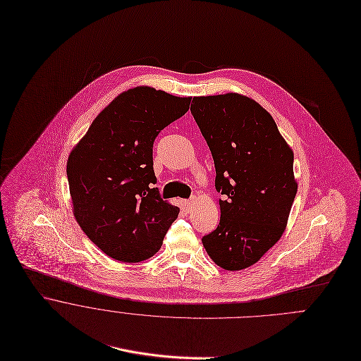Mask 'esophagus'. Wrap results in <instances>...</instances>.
Segmentation results:
<instances>
[{"instance_id":"34e87169","label":"esophagus","mask_w":361,"mask_h":361,"mask_svg":"<svg viewBox=\"0 0 361 361\" xmlns=\"http://www.w3.org/2000/svg\"><path fill=\"white\" fill-rule=\"evenodd\" d=\"M183 204H184V208H185L187 211H191V209L194 208V205H195V198H191V200H185Z\"/></svg>"}]
</instances>
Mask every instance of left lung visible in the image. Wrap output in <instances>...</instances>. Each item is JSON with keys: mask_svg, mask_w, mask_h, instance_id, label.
I'll use <instances>...</instances> for the list:
<instances>
[{"mask_svg": "<svg viewBox=\"0 0 361 361\" xmlns=\"http://www.w3.org/2000/svg\"><path fill=\"white\" fill-rule=\"evenodd\" d=\"M194 116L211 149L220 221L202 237L212 261L245 269L282 237L297 192L293 150L272 116L238 93L194 97Z\"/></svg>", "mask_w": 361, "mask_h": 361, "instance_id": "1", "label": "left lung"}]
</instances>
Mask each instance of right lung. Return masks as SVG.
I'll use <instances>...</instances> for the list:
<instances>
[{
	"instance_id": "1",
	"label": "right lung",
	"mask_w": 361,
	"mask_h": 361,
	"mask_svg": "<svg viewBox=\"0 0 361 361\" xmlns=\"http://www.w3.org/2000/svg\"><path fill=\"white\" fill-rule=\"evenodd\" d=\"M191 97L149 86L118 94L92 123L67 161L73 215L106 255L140 262L154 255L178 207L153 187V142L183 117Z\"/></svg>"
}]
</instances>
